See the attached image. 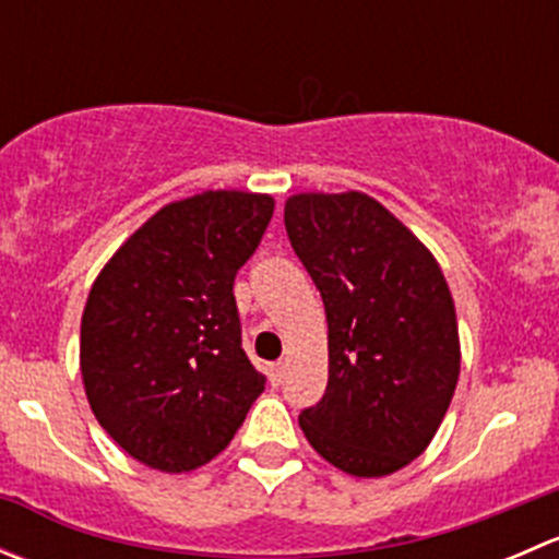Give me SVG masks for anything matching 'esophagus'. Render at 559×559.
<instances>
[{
	"mask_svg": "<svg viewBox=\"0 0 559 559\" xmlns=\"http://www.w3.org/2000/svg\"><path fill=\"white\" fill-rule=\"evenodd\" d=\"M284 368H286L284 359H278V362L270 365V384H273V386L281 384V379H284Z\"/></svg>",
	"mask_w": 559,
	"mask_h": 559,
	"instance_id": "esophagus-1",
	"label": "esophagus"
}]
</instances>
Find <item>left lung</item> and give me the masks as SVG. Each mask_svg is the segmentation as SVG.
<instances>
[{"label": "left lung", "instance_id": "obj_1", "mask_svg": "<svg viewBox=\"0 0 559 559\" xmlns=\"http://www.w3.org/2000/svg\"><path fill=\"white\" fill-rule=\"evenodd\" d=\"M284 224L326 313V392L302 432L337 471L389 476L430 447L460 379L441 264L362 191L292 194Z\"/></svg>", "mask_w": 559, "mask_h": 559}]
</instances>
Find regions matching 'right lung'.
<instances>
[{
  "instance_id": "obj_1",
  "label": "right lung",
  "mask_w": 559,
  "mask_h": 559,
  "mask_svg": "<svg viewBox=\"0 0 559 559\" xmlns=\"http://www.w3.org/2000/svg\"><path fill=\"white\" fill-rule=\"evenodd\" d=\"M273 207L270 194L238 189L167 202L92 284L83 389L107 436L154 471L189 473L222 454L262 394L233 284Z\"/></svg>"
}]
</instances>
